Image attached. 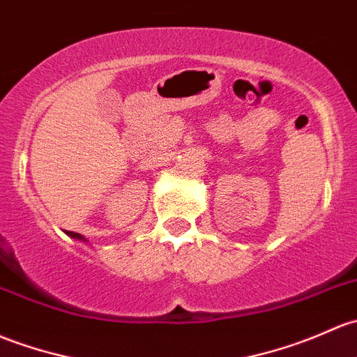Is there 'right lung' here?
<instances>
[{"instance_id":"right-lung-1","label":"right lung","mask_w":357,"mask_h":357,"mask_svg":"<svg viewBox=\"0 0 357 357\" xmlns=\"http://www.w3.org/2000/svg\"><path fill=\"white\" fill-rule=\"evenodd\" d=\"M70 236H71V238H73V239H80V241H85L84 236H78V234H75V232H70Z\"/></svg>"}]
</instances>
